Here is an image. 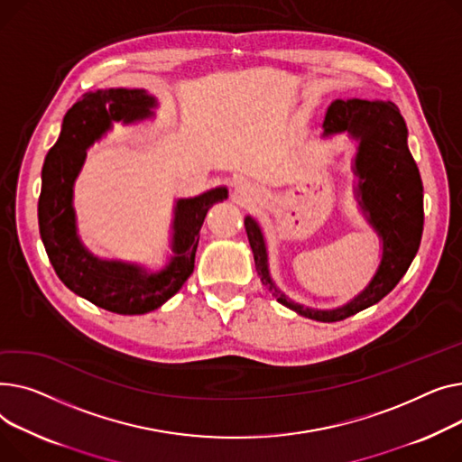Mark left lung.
Returning a JSON list of instances; mask_svg holds the SVG:
<instances>
[{
	"instance_id": "1",
	"label": "left lung",
	"mask_w": 462,
	"mask_h": 462,
	"mask_svg": "<svg viewBox=\"0 0 462 462\" xmlns=\"http://www.w3.org/2000/svg\"><path fill=\"white\" fill-rule=\"evenodd\" d=\"M324 135L348 132L360 140L356 173L362 207L383 236V261L373 282L343 308L319 311L291 302L268 276L266 248L259 226L244 220L257 276L278 302L308 319L336 322L381 302L399 283L418 254L423 233V186L420 170L406 145V123L399 107L383 100H336L324 117Z\"/></svg>"
}]
</instances>
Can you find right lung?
<instances>
[{
  "mask_svg": "<svg viewBox=\"0 0 462 462\" xmlns=\"http://www.w3.org/2000/svg\"><path fill=\"white\" fill-rule=\"evenodd\" d=\"M154 98L142 89H106L86 93L63 119L60 140L42 166L39 229L48 259L60 280L91 304L119 315H142L160 308L194 273L199 229L214 203L227 198L226 188L180 199L173 222V257L158 274L134 264L98 261L81 246L72 210V184L86 160L88 147L112 126V121L149 117Z\"/></svg>",
  "mask_w": 462,
  "mask_h": 462,
  "instance_id": "1",
  "label": "right lung"
}]
</instances>
